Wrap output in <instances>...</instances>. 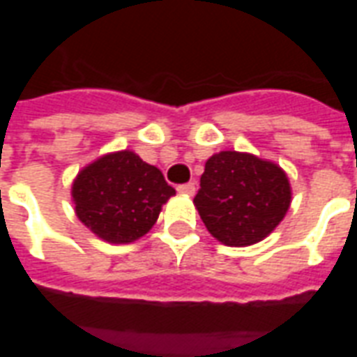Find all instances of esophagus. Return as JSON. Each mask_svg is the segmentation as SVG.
<instances>
[{"label": "esophagus", "instance_id": "esophagus-1", "mask_svg": "<svg viewBox=\"0 0 357 357\" xmlns=\"http://www.w3.org/2000/svg\"><path fill=\"white\" fill-rule=\"evenodd\" d=\"M178 193L187 195V197H193V195H195V183H183V185H179Z\"/></svg>", "mask_w": 357, "mask_h": 357}]
</instances>
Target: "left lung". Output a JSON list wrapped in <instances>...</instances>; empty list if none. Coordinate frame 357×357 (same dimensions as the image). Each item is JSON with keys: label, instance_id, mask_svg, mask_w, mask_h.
<instances>
[{"label": "left lung", "instance_id": "left-lung-1", "mask_svg": "<svg viewBox=\"0 0 357 357\" xmlns=\"http://www.w3.org/2000/svg\"><path fill=\"white\" fill-rule=\"evenodd\" d=\"M291 201V181L279 164L220 151L204 164L193 202L214 239L227 247H250L283 222Z\"/></svg>", "mask_w": 357, "mask_h": 357}]
</instances>
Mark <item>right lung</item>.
<instances>
[{
  "label": "right lung",
  "instance_id": "right-lung-1",
  "mask_svg": "<svg viewBox=\"0 0 357 357\" xmlns=\"http://www.w3.org/2000/svg\"><path fill=\"white\" fill-rule=\"evenodd\" d=\"M70 195L76 216L89 231L110 245H128L151 231L176 189L156 166L124 149L84 166Z\"/></svg>",
  "mask_w": 357,
  "mask_h": 357
}]
</instances>
